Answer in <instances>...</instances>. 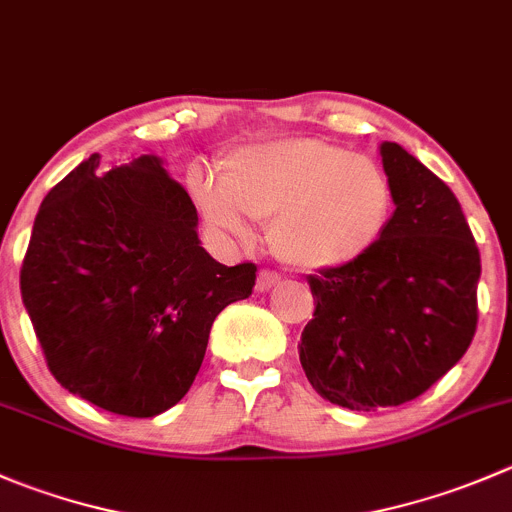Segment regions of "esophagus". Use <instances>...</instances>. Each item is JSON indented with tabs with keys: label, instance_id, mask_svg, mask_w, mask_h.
I'll return each mask as SVG.
<instances>
[{
	"label": "esophagus",
	"instance_id": "1",
	"mask_svg": "<svg viewBox=\"0 0 512 512\" xmlns=\"http://www.w3.org/2000/svg\"><path fill=\"white\" fill-rule=\"evenodd\" d=\"M280 282V277H277V272H270V270H262L260 275H257V292H270L272 287Z\"/></svg>",
	"mask_w": 512,
	"mask_h": 512
}]
</instances>
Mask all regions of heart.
Masks as SVG:
<instances>
[{"label":"heart","mask_w":512,"mask_h":512,"mask_svg":"<svg viewBox=\"0 0 512 512\" xmlns=\"http://www.w3.org/2000/svg\"><path fill=\"white\" fill-rule=\"evenodd\" d=\"M190 192L202 217L237 240H250L252 220H270L272 252L302 272L360 260L393 210V185L375 160L315 137L240 147L222 177L192 170Z\"/></svg>","instance_id":"heart-1"}]
</instances>
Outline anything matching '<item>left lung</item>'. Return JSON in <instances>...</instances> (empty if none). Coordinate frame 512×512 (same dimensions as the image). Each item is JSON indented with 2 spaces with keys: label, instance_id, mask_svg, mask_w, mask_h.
<instances>
[{
  "label": "left lung",
  "instance_id": "8db88e82",
  "mask_svg": "<svg viewBox=\"0 0 512 512\" xmlns=\"http://www.w3.org/2000/svg\"><path fill=\"white\" fill-rule=\"evenodd\" d=\"M395 212L370 252L310 275L300 337L312 388L350 410L415 400L465 355L478 325L480 252L458 197L398 142L380 145Z\"/></svg>",
  "mask_w": 512,
  "mask_h": 512
}]
</instances>
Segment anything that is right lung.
Listing matches in <instances>:
<instances>
[{
	"label": "right lung",
	"instance_id": "obj_1",
	"mask_svg": "<svg viewBox=\"0 0 512 512\" xmlns=\"http://www.w3.org/2000/svg\"><path fill=\"white\" fill-rule=\"evenodd\" d=\"M190 195L142 155L102 172L79 162L39 205L22 302L64 390L127 418L180 403L205 360L215 317L255 287L252 262L202 247Z\"/></svg>",
	"mask_w": 512,
	"mask_h": 512
}]
</instances>
